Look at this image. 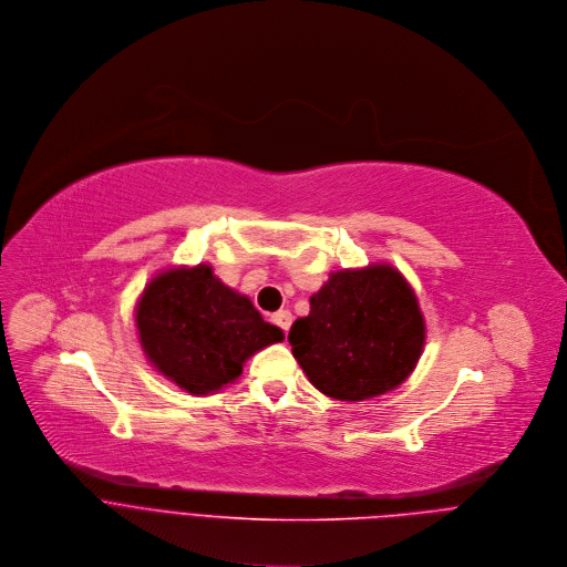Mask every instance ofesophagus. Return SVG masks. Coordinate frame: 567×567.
<instances>
[{
    "label": "esophagus",
    "instance_id": "esophagus-1",
    "mask_svg": "<svg viewBox=\"0 0 567 567\" xmlns=\"http://www.w3.org/2000/svg\"><path fill=\"white\" fill-rule=\"evenodd\" d=\"M272 323H277L284 332L290 328V323H292V315H290V310H277L275 315H272Z\"/></svg>",
    "mask_w": 567,
    "mask_h": 567
}]
</instances>
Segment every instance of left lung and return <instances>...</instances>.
<instances>
[{"label": "left lung", "instance_id": "1", "mask_svg": "<svg viewBox=\"0 0 567 567\" xmlns=\"http://www.w3.org/2000/svg\"><path fill=\"white\" fill-rule=\"evenodd\" d=\"M288 342L317 391L360 402L411 375L424 347V319L395 268L339 270L310 297V312L292 323Z\"/></svg>", "mask_w": 567, "mask_h": 567}]
</instances>
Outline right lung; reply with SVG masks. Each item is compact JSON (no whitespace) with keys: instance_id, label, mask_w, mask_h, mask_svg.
Masks as SVG:
<instances>
[{"instance_id":"add662e5","label":"right lung","mask_w":567,"mask_h":567,"mask_svg":"<svg viewBox=\"0 0 567 567\" xmlns=\"http://www.w3.org/2000/svg\"><path fill=\"white\" fill-rule=\"evenodd\" d=\"M136 328L158 373L194 395L235 382L250 355L284 339L205 264L154 277L136 306Z\"/></svg>"}]
</instances>
